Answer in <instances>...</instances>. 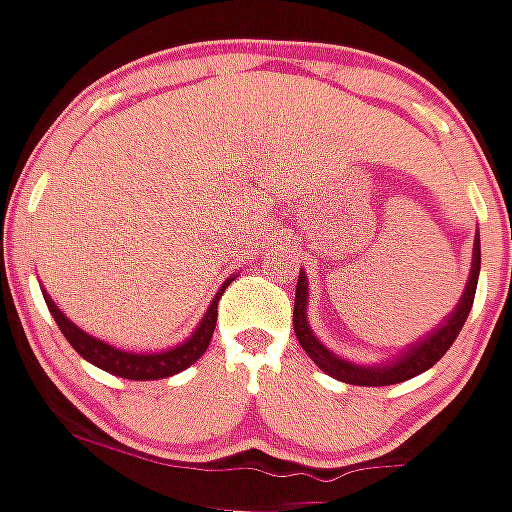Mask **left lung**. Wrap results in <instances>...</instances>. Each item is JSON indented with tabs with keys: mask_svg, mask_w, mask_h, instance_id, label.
I'll use <instances>...</instances> for the list:
<instances>
[{
	"mask_svg": "<svg viewBox=\"0 0 512 512\" xmlns=\"http://www.w3.org/2000/svg\"><path fill=\"white\" fill-rule=\"evenodd\" d=\"M478 275H480V235L476 232V240H473V260H471V272H468L466 289H463L461 299L453 307V312L448 314L443 322H438L436 327L428 334L418 337L416 342H411L409 347L401 349L399 354L391 356V359L379 361V364H356L352 359H344V356L334 354L332 349L324 347L317 339V334L312 332L307 319V304H309V282L304 270H299L297 280V292H294V334H297V342L302 344V349L307 352L309 359L329 374L332 379L344 381V384L354 386H389L399 384V381L414 379V376L423 374V371L431 369L443 354L451 349V344L456 342L458 332L466 324L468 314H471L473 297H476L478 287Z\"/></svg>",
	"mask_w": 512,
	"mask_h": 512,
	"instance_id": "left-lung-1",
	"label": "left lung"
}]
</instances>
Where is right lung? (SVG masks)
<instances>
[{
  "mask_svg": "<svg viewBox=\"0 0 512 512\" xmlns=\"http://www.w3.org/2000/svg\"><path fill=\"white\" fill-rule=\"evenodd\" d=\"M232 280H235V275L227 277L223 285H220L213 302H210L208 312L203 314V319H200L198 327L193 329V334H190L188 339H183V342L175 344V347L170 349H158V352H131V349H118L116 344L103 342V339L94 337V334L76 327V324L56 307V302L49 297V292H46L44 287H41V292H44L46 307H49L54 322L59 324L61 334L69 339L71 347L84 356L86 361H91L98 369L108 371V374L121 376V379L153 381L180 374V371L188 369L190 364H195V361L205 354L210 339H213L215 322H218V302L220 297H223L225 287H230Z\"/></svg>",
  "mask_w": 512,
  "mask_h": 512,
  "instance_id": "1",
  "label": "right lung"
}]
</instances>
